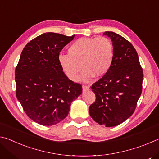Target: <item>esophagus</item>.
I'll return each mask as SVG.
<instances>
[{"instance_id": "1", "label": "esophagus", "mask_w": 159, "mask_h": 159, "mask_svg": "<svg viewBox=\"0 0 159 159\" xmlns=\"http://www.w3.org/2000/svg\"><path fill=\"white\" fill-rule=\"evenodd\" d=\"M82 88H83V92H85V91H87L88 90H90V87H89V86H88V85H83Z\"/></svg>"}]
</instances>
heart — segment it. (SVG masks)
Masks as SVG:
<instances>
[{
    "label": "heart",
    "mask_w": 159,
    "mask_h": 159,
    "mask_svg": "<svg viewBox=\"0 0 159 159\" xmlns=\"http://www.w3.org/2000/svg\"><path fill=\"white\" fill-rule=\"evenodd\" d=\"M69 55H60L59 64L65 76L76 81L81 70L80 80L90 81L93 76H103L111 67L114 58L111 41L106 37L81 38L68 49Z\"/></svg>",
    "instance_id": "b5f03b06"
}]
</instances>
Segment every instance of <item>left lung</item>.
I'll list each match as a JSON object with an SVG mask.
<instances>
[{
	"label": "left lung",
	"instance_id": "left-lung-1",
	"mask_svg": "<svg viewBox=\"0 0 159 159\" xmlns=\"http://www.w3.org/2000/svg\"><path fill=\"white\" fill-rule=\"evenodd\" d=\"M103 35L111 40L114 58L107 74L90 87L96 99L89 113L99 125L114 127L127 120L135 110L142 93L143 71L130 42L112 31Z\"/></svg>",
	"mask_w": 159,
	"mask_h": 159
}]
</instances>
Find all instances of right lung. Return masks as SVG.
<instances>
[{"instance_id":"right-lung-1","label":"right lung","mask_w":159,"mask_h":159,"mask_svg":"<svg viewBox=\"0 0 159 159\" xmlns=\"http://www.w3.org/2000/svg\"><path fill=\"white\" fill-rule=\"evenodd\" d=\"M72 36L48 32L26 44L15 69L16 96L26 115L39 124L64 119L82 86L70 80L59 64L60 51Z\"/></svg>"}]
</instances>
